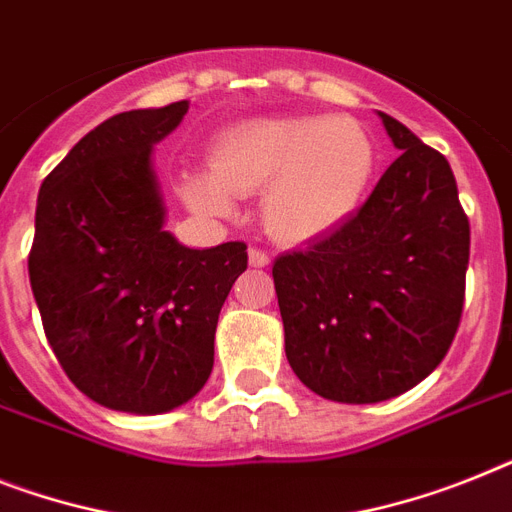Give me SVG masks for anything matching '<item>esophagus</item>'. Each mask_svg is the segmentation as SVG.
<instances>
[{
    "label": "esophagus",
    "mask_w": 512,
    "mask_h": 512,
    "mask_svg": "<svg viewBox=\"0 0 512 512\" xmlns=\"http://www.w3.org/2000/svg\"><path fill=\"white\" fill-rule=\"evenodd\" d=\"M269 256H266L264 251H259V248H251V251H248V264L251 266H256V269H264V266H269Z\"/></svg>",
    "instance_id": "obj_1"
}]
</instances>
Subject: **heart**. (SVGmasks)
<instances>
[{
	"label": "heart",
	"mask_w": 512,
	"mask_h": 512,
	"mask_svg": "<svg viewBox=\"0 0 512 512\" xmlns=\"http://www.w3.org/2000/svg\"><path fill=\"white\" fill-rule=\"evenodd\" d=\"M209 167L183 172L190 206L230 214L235 196L264 190L266 232L285 246H308L356 217L377 170V146L353 117L264 114L219 130Z\"/></svg>",
	"instance_id": "heart-1"
}]
</instances>
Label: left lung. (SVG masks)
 I'll return each mask as SVG.
<instances>
[{
    "instance_id": "8db88e82",
    "label": "left lung",
    "mask_w": 512,
    "mask_h": 512,
    "mask_svg": "<svg viewBox=\"0 0 512 512\" xmlns=\"http://www.w3.org/2000/svg\"><path fill=\"white\" fill-rule=\"evenodd\" d=\"M400 156L348 225L274 261L285 356L335 403L398 398L458 332L471 230L439 151L377 112Z\"/></svg>"
}]
</instances>
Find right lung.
Listing matches in <instances>:
<instances>
[{"label": "right lung", "instance_id": "right-lung-1", "mask_svg": "<svg viewBox=\"0 0 512 512\" xmlns=\"http://www.w3.org/2000/svg\"><path fill=\"white\" fill-rule=\"evenodd\" d=\"M188 101L133 109L75 143L38 190L28 274L46 340L86 398L156 416L196 398L246 243L188 248L164 230L154 146Z\"/></svg>", "mask_w": 512, "mask_h": 512}]
</instances>
